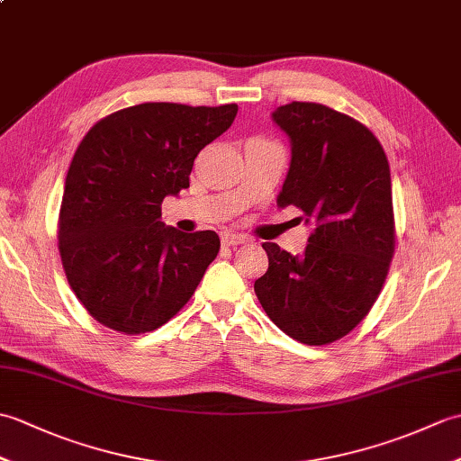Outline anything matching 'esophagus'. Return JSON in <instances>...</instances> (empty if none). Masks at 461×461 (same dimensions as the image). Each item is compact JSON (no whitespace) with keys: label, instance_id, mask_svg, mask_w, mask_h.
<instances>
[{"label":"esophagus","instance_id":"34e87169","mask_svg":"<svg viewBox=\"0 0 461 461\" xmlns=\"http://www.w3.org/2000/svg\"><path fill=\"white\" fill-rule=\"evenodd\" d=\"M249 240L246 236H240V233L231 231H221V243L223 246H241V243H248Z\"/></svg>","mask_w":461,"mask_h":461}]
</instances>
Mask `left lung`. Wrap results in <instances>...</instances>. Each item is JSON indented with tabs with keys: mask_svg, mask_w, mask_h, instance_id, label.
I'll return each mask as SVG.
<instances>
[{
	"mask_svg": "<svg viewBox=\"0 0 461 461\" xmlns=\"http://www.w3.org/2000/svg\"><path fill=\"white\" fill-rule=\"evenodd\" d=\"M273 121L291 139L277 198L315 223L303 256L263 243L269 267L253 289L276 325L303 345H329L368 315L394 256L388 158L365 124L319 103L283 104Z\"/></svg>",
	"mask_w": 461,
	"mask_h": 461,
	"instance_id": "left-lung-1",
	"label": "left lung"
}]
</instances>
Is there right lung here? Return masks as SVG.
Segmentation results:
<instances>
[{
    "instance_id": "obj_1",
    "label": "right lung",
    "mask_w": 461,
    "mask_h": 461,
    "mask_svg": "<svg viewBox=\"0 0 461 461\" xmlns=\"http://www.w3.org/2000/svg\"><path fill=\"white\" fill-rule=\"evenodd\" d=\"M238 104L142 103L104 116L68 166L57 238L68 285L106 329L162 327L220 251L212 230L164 228L160 205L190 185L195 156L230 129Z\"/></svg>"
}]
</instances>
